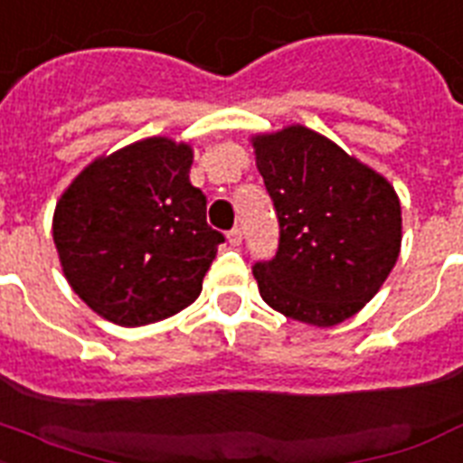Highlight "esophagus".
<instances>
[{
  "mask_svg": "<svg viewBox=\"0 0 463 463\" xmlns=\"http://www.w3.org/2000/svg\"><path fill=\"white\" fill-rule=\"evenodd\" d=\"M228 242H231L232 247H238V244L242 242V228H238V225H235L232 231H228Z\"/></svg>",
  "mask_w": 463,
  "mask_h": 463,
  "instance_id": "obj_1",
  "label": "esophagus"
}]
</instances>
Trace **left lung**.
I'll use <instances>...</instances> for the list:
<instances>
[{"label":"left lung","instance_id":"8db88e82","mask_svg":"<svg viewBox=\"0 0 463 463\" xmlns=\"http://www.w3.org/2000/svg\"><path fill=\"white\" fill-rule=\"evenodd\" d=\"M278 238L257 261L264 302L295 321L330 328L371 302L400 257L402 209L388 180L304 126L257 135Z\"/></svg>","mask_w":463,"mask_h":463}]
</instances>
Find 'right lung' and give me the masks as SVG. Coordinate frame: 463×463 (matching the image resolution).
Returning <instances> with one entry per match:
<instances>
[{
  "mask_svg": "<svg viewBox=\"0 0 463 463\" xmlns=\"http://www.w3.org/2000/svg\"><path fill=\"white\" fill-rule=\"evenodd\" d=\"M193 149L166 137L92 161L61 194L54 244L75 295L116 326L178 314L202 292L223 232L190 183Z\"/></svg>",
  "mask_w": 463,
  "mask_h": 463,
  "instance_id": "add662e5",
  "label": "right lung"
}]
</instances>
